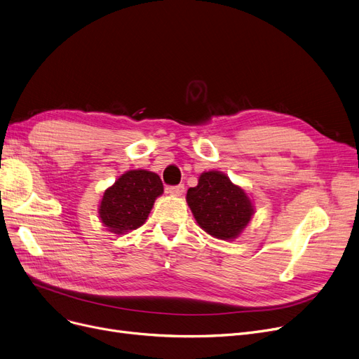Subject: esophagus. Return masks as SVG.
Here are the masks:
<instances>
[{
	"instance_id": "1",
	"label": "esophagus",
	"mask_w": 359,
	"mask_h": 359,
	"mask_svg": "<svg viewBox=\"0 0 359 359\" xmlns=\"http://www.w3.org/2000/svg\"><path fill=\"white\" fill-rule=\"evenodd\" d=\"M167 192L170 195H175V196H180L184 192V184H177V186H170L167 188Z\"/></svg>"
}]
</instances>
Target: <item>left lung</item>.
<instances>
[{"label": "left lung", "mask_w": 359, "mask_h": 359, "mask_svg": "<svg viewBox=\"0 0 359 359\" xmlns=\"http://www.w3.org/2000/svg\"><path fill=\"white\" fill-rule=\"evenodd\" d=\"M186 202L198 226L226 242L239 238L255 214L254 202L242 186L217 170L199 175L198 184L186 194Z\"/></svg>", "instance_id": "left-lung-1"}]
</instances>
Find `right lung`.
Listing matches in <instances>:
<instances>
[{"mask_svg": "<svg viewBox=\"0 0 359 359\" xmlns=\"http://www.w3.org/2000/svg\"><path fill=\"white\" fill-rule=\"evenodd\" d=\"M163 192L157 173L129 170L104 191L98 205L100 220L114 235H126L147 222L155 199Z\"/></svg>", "mask_w": 359, "mask_h": 359, "instance_id": "1", "label": "right lung"}]
</instances>
